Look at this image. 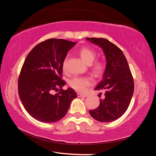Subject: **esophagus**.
<instances>
[{"label":"esophagus","instance_id":"esophagus-1","mask_svg":"<svg viewBox=\"0 0 156 156\" xmlns=\"http://www.w3.org/2000/svg\"><path fill=\"white\" fill-rule=\"evenodd\" d=\"M77 96H78V97H84V98H85V97L87 96V95L82 94H80V93H78L77 94Z\"/></svg>","mask_w":156,"mask_h":156}]
</instances>
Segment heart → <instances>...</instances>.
<instances>
[{"mask_svg": "<svg viewBox=\"0 0 156 156\" xmlns=\"http://www.w3.org/2000/svg\"><path fill=\"white\" fill-rule=\"evenodd\" d=\"M79 54L82 60L87 65H91L96 58V54L93 49L87 47H84L79 50ZM66 59L63 62V68L65 67ZM94 72L96 75H100L104 70V65L102 62H96L93 65ZM92 84L91 78L87 77H74L69 81L71 87L79 92L85 91Z\"/></svg>", "mask_w": 156, "mask_h": 156, "instance_id": "b5f03b06", "label": "heart"}]
</instances>
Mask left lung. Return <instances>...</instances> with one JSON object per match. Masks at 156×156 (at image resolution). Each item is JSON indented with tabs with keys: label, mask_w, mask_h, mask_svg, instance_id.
I'll use <instances>...</instances> for the list:
<instances>
[{
	"label": "left lung",
	"mask_w": 156,
	"mask_h": 156,
	"mask_svg": "<svg viewBox=\"0 0 156 156\" xmlns=\"http://www.w3.org/2000/svg\"><path fill=\"white\" fill-rule=\"evenodd\" d=\"M86 40L102 48L106 58L102 79L94 89L105 91V97L100 100L99 107L89 111V113L99 122H112L122 116L130 104L134 91L133 79L120 48L105 38H86Z\"/></svg>",
	"instance_id": "8db88e82"
}]
</instances>
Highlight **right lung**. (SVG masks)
<instances>
[{"mask_svg":"<svg viewBox=\"0 0 156 156\" xmlns=\"http://www.w3.org/2000/svg\"><path fill=\"white\" fill-rule=\"evenodd\" d=\"M76 44L63 39L51 38L37 44L29 53L18 78V94L29 114L43 122H56L65 117L76 91L61 79L63 62L68 51Z\"/></svg>","mask_w":156,"mask_h":156,"instance_id":"add662e5","label":"right lung"}]
</instances>
